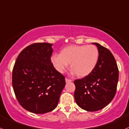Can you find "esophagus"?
<instances>
[{"label":"esophagus","mask_w":129,"mask_h":129,"mask_svg":"<svg viewBox=\"0 0 129 129\" xmlns=\"http://www.w3.org/2000/svg\"><path fill=\"white\" fill-rule=\"evenodd\" d=\"M65 81H66V83H68V82H71V81H72V80L68 78H65Z\"/></svg>","instance_id":"34e87169"}]
</instances>
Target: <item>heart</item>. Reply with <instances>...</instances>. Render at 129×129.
<instances>
[{
    "label": "heart",
    "mask_w": 129,
    "mask_h": 129,
    "mask_svg": "<svg viewBox=\"0 0 129 129\" xmlns=\"http://www.w3.org/2000/svg\"><path fill=\"white\" fill-rule=\"evenodd\" d=\"M99 57V51L94 45L70 46L62 49L59 56H53L51 62L61 73H63L70 64L73 72L79 77H85L93 71Z\"/></svg>",
    "instance_id": "b5f03b06"
}]
</instances>
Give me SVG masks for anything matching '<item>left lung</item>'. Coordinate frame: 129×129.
<instances>
[{"mask_svg": "<svg viewBox=\"0 0 129 129\" xmlns=\"http://www.w3.org/2000/svg\"><path fill=\"white\" fill-rule=\"evenodd\" d=\"M99 57L93 71L88 76L74 81V96L82 109L95 112L102 109L113 100L117 91L118 69L109 49L98 43Z\"/></svg>", "mask_w": 129, "mask_h": 129, "instance_id": "obj_1", "label": "left lung"}]
</instances>
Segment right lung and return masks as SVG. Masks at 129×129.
Segmentation results:
<instances>
[{
    "label": "right lung",
    "instance_id": "obj_1",
    "mask_svg": "<svg viewBox=\"0 0 129 129\" xmlns=\"http://www.w3.org/2000/svg\"><path fill=\"white\" fill-rule=\"evenodd\" d=\"M52 44L34 43L17 56L12 70V87L20 105L34 113H45L58 105L65 77L54 68Z\"/></svg>",
    "mask_w": 129,
    "mask_h": 129
}]
</instances>
